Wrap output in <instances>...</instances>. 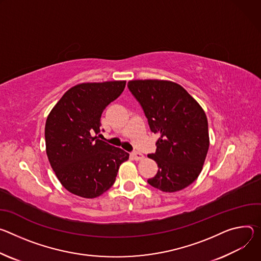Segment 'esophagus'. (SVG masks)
<instances>
[{
    "instance_id": "34e87169",
    "label": "esophagus",
    "mask_w": 261,
    "mask_h": 261,
    "mask_svg": "<svg viewBox=\"0 0 261 261\" xmlns=\"http://www.w3.org/2000/svg\"><path fill=\"white\" fill-rule=\"evenodd\" d=\"M132 158H133L135 161H140V160H142V159L144 158V155H143L142 153L138 152V151H134V152L132 153Z\"/></svg>"
}]
</instances>
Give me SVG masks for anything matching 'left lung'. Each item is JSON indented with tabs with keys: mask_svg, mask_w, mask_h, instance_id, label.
I'll list each match as a JSON object with an SVG mask.
<instances>
[{
	"mask_svg": "<svg viewBox=\"0 0 261 261\" xmlns=\"http://www.w3.org/2000/svg\"><path fill=\"white\" fill-rule=\"evenodd\" d=\"M128 89L140 102L150 130L160 136L156 175L148 184L163 192L180 191L193 184L204 164L208 147V123L201 106L174 82L129 81Z\"/></svg>",
	"mask_w": 261,
	"mask_h": 261,
	"instance_id": "obj_1",
	"label": "left lung"
}]
</instances>
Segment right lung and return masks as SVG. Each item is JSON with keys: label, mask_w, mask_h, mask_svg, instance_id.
I'll list each match as a JSON object with an SVG mask.
<instances>
[{"label": "right lung", "mask_w": 261, "mask_h": 261, "mask_svg": "<svg viewBox=\"0 0 261 261\" xmlns=\"http://www.w3.org/2000/svg\"><path fill=\"white\" fill-rule=\"evenodd\" d=\"M125 81L83 83L64 93L47 116L45 147L57 178L70 193L95 198L115 182L129 154L97 139L106 107L125 88Z\"/></svg>", "instance_id": "obj_1"}]
</instances>
